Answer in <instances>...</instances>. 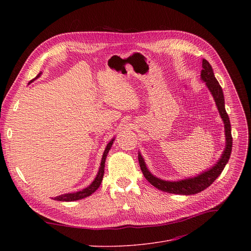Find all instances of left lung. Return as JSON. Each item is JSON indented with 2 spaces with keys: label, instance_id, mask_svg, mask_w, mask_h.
<instances>
[{
  "label": "left lung",
  "instance_id": "obj_1",
  "mask_svg": "<svg viewBox=\"0 0 251 251\" xmlns=\"http://www.w3.org/2000/svg\"><path fill=\"white\" fill-rule=\"evenodd\" d=\"M202 70L201 73V79L205 82L206 86L208 87L209 91L212 92V95L215 99L216 104L218 107L219 113L221 115V118L223 119L224 124H225V134H226V149L224 151L222 157L220 161L206 172L193 177L189 179H184L181 181H165L156 178L151 174L150 171L148 170L146 163H144L142 156L140 153H138V161L139 166L143 173V176L146 179L153 185L155 188L160 189L165 192L174 193V194H183V195H189V194H195L199 193L205 188H207L210 184H213L214 181L220 176V174L223 172L224 168H225L226 164L228 163L231 151H232V134H231V124L228 114L225 109V99H224L223 90L221 85L219 84L218 80L214 75V71L212 66L205 60L202 59Z\"/></svg>",
  "mask_w": 251,
  "mask_h": 251
}]
</instances>
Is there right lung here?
Instances as JSON below:
<instances>
[{"label": "right lung", "instance_id": "1", "mask_svg": "<svg viewBox=\"0 0 251 251\" xmlns=\"http://www.w3.org/2000/svg\"><path fill=\"white\" fill-rule=\"evenodd\" d=\"M42 73H39L34 79H36L37 77H39V75H41ZM34 79H32V80L30 82H32ZM29 82V83H30ZM115 139H112L108 144H107V148H105L104 151H103V154H102V159H101V162H100V170H99V173L96 177V179L94 180V182H92L90 185L84 189H82L81 191H77V192H74V193H67V194H62V195H59L57 197H55V201H79V200H82L84 199V197H87L89 195H91L92 193H94L100 185V183L102 181V177H103V173H104V162H105V157H107V154L112 147L113 144V141Z\"/></svg>", "mask_w": 251, "mask_h": 251}]
</instances>
